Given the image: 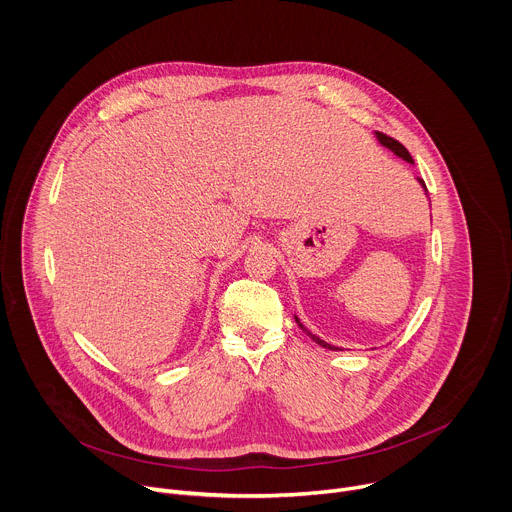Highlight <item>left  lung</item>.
Here are the masks:
<instances>
[{
  "instance_id": "1",
  "label": "left lung",
  "mask_w": 512,
  "mask_h": 512,
  "mask_svg": "<svg viewBox=\"0 0 512 512\" xmlns=\"http://www.w3.org/2000/svg\"><path fill=\"white\" fill-rule=\"evenodd\" d=\"M375 135H377V139L381 141V145H385V148H389L395 156H399V158H403L405 162H409V164H413V158H411V154L405 150V145L403 143H399L397 139H393V137H389V135H385V133H381V131H375ZM419 180V184L425 188V184H423V180L421 178H417ZM425 192H427V188H425ZM296 322H298V326L316 342V344H320V346H324V348H328V350H342V348H338V346H332V344H328V342H324L320 336H316V334H312L310 330H306L304 326H302V322L298 320V316H296Z\"/></svg>"
}]
</instances>
